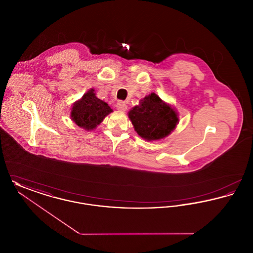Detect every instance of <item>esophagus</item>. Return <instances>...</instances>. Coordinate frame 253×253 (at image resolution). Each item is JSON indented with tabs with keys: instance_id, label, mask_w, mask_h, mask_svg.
<instances>
[{
	"instance_id": "obj_1",
	"label": "esophagus",
	"mask_w": 253,
	"mask_h": 253,
	"mask_svg": "<svg viewBox=\"0 0 253 253\" xmlns=\"http://www.w3.org/2000/svg\"><path fill=\"white\" fill-rule=\"evenodd\" d=\"M116 107L118 108V110L121 111V112H124L127 109V105H126V103L124 101H118Z\"/></svg>"
}]
</instances>
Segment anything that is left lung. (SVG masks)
<instances>
[{"label": "left lung", "instance_id": "8db88e82", "mask_svg": "<svg viewBox=\"0 0 253 253\" xmlns=\"http://www.w3.org/2000/svg\"><path fill=\"white\" fill-rule=\"evenodd\" d=\"M128 116L135 132L148 141L168 136L178 123L174 109L155 93L145 96L128 113Z\"/></svg>", "mask_w": 253, "mask_h": 253}]
</instances>
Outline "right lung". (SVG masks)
Returning a JSON list of instances; mask_svg holds the SVG:
<instances>
[{
    "label": "right lung",
    "mask_w": 253,
    "mask_h": 253,
    "mask_svg": "<svg viewBox=\"0 0 253 253\" xmlns=\"http://www.w3.org/2000/svg\"><path fill=\"white\" fill-rule=\"evenodd\" d=\"M94 89H90L83 97L73 104L72 121L86 131L96 129L113 110L105 101L97 98Z\"/></svg>",
    "instance_id": "right-lung-1"
}]
</instances>
